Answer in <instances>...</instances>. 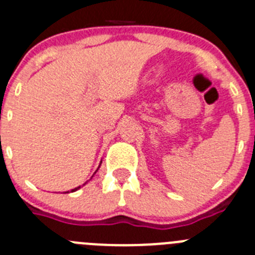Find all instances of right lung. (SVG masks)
<instances>
[{
    "instance_id": "add662e5",
    "label": "right lung",
    "mask_w": 255,
    "mask_h": 255,
    "mask_svg": "<svg viewBox=\"0 0 255 255\" xmlns=\"http://www.w3.org/2000/svg\"><path fill=\"white\" fill-rule=\"evenodd\" d=\"M101 163H102V160H101ZM101 163H100V165H101ZM100 165H99V168H100ZM99 168H97V170H99ZM95 173H96V172H95ZM92 177H93V176H92ZM86 183H87V182H86ZM86 183H85V184H86ZM79 188H81V186L76 187V188H73V190H72V192H76V191L79 190Z\"/></svg>"
}]
</instances>
